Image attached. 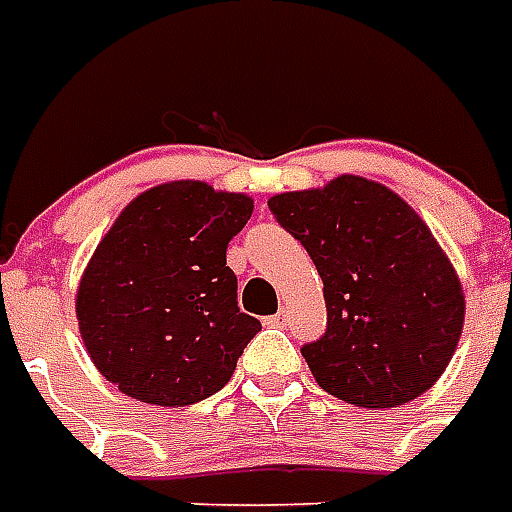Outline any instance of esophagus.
Instances as JSON below:
<instances>
[{"mask_svg": "<svg viewBox=\"0 0 512 512\" xmlns=\"http://www.w3.org/2000/svg\"><path fill=\"white\" fill-rule=\"evenodd\" d=\"M288 321H290L288 307H279V310L274 312L271 318H268V323H271V326H277V329H285V326H288Z\"/></svg>", "mask_w": 512, "mask_h": 512, "instance_id": "34e87169", "label": "esophagus"}]
</instances>
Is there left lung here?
<instances>
[{"mask_svg": "<svg viewBox=\"0 0 512 512\" xmlns=\"http://www.w3.org/2000/svg\"><path fill=\"white\" fill-rule=\"evenodd\" d=\"M268 208L323 279L326 334L301 348L318 386L362 408L428 392L458 348L466 299L422 216L362 175L282 191Z\"/></svg>", "mask_w": 512, "mask_h": 512, "instance_id": "obj_1", "label": "left lung"}]
</instances>
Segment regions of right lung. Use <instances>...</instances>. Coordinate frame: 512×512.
<instances>
[{"mask_svg": "<svg viewBox=\"0 0 512 512\" xmlns=\"http://www.w3.org/2000/svg\"><path fill=\"white\" fill-rule=\"evenodd\" d=\"M249 194L169 180L136 194L95 246L76 321L98 373L150 406H191L235 373L260 321L238 310L227 244Z\"/></svg>", "mask_w": 512, "mask_h": 512, "instance_id": "1", "label": "right lung"}]
</instances>
